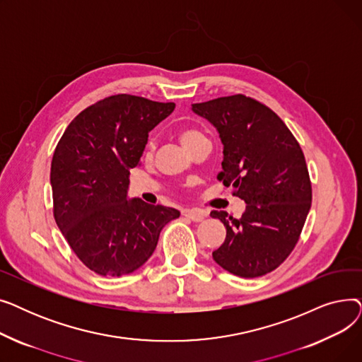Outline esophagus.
Returning <instances> with one entry per match:
<instances>
[{
	"instance_id": "34e87169",
	"label": "esophagus",
	"mask_w": 362,
	"mask_h": 362,
	"mask_svg": "<svg viewBox=\"0 0 362 362\" xmlns=\"http://www.w3.org/2000/svg\"><path fill=\"white\" fill-rule=\"evenodd\" d=\"M185 216L189 218V220H192V221H202L205 217H206V213H204V211H201V210H198V208H194V210H187L186 213H185Z\"/></svg>"
}]
</instances>
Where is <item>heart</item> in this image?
Instances as JSON below:
<instances>
[{
    "label": "heart",
    "mask_w": 362,
    "mask_h": 362,
    "mask_svg": "<svg viewBox=\"0 0 362 362\" xmlns=\"http://www.w3.org/2000/svg\"><path fill=\"white\" fill-rule=\"evenodd\" d=\"M202 138H204L202 133H199L198 130H194V129H185L179 133V141L187 151H191V148L195 145V142ZM152 149H154V144L149 142L148 149H146V156L152 154Z\"/></svg>",
    "instance_id": "b5f03b06"
}]
</instances>
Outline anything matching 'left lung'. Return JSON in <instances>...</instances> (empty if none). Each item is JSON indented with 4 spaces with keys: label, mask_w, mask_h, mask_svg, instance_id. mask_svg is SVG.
Wrapping results in <instances>:
<instances>
[{
    "label": "left lung",
    "mask_w": 362,
    "mask_h": 362,
    "mask_svg": "<svg viewBox=\"0 0 362 362\" xmlns=\"http://www.w3.org/2000/svg\"><path fill=\"white\" fill-rule=\"evenodd\" d=\"M223 142L217 179L246 202L240 218L211 211L226 227L214 261L252 279L276 270L296 246L311 208L313 189L303 152L292 132L262 103L238 93L192 104Z\"/></svg>",
    "instance_id": "obj_1"
}]
</instances>
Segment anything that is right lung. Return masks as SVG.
<instances>
[{"label":"right lung","mask_w":362,"mask_h":362,"mask_svg":"<svg viewBox=\"0 0 362 362\" xmlns=\"http://www.w3.org/2000/svg\"><path fill=\"white\" fill-rule=\"evenodd\" d=\"M175 103L111 95L81 111L54 151V218L86 267L100 276L133 273L154 252L175 208L127 199L130 168L139 165L148 133Z\"/></svg>","instance_id":"1"}]
</instances>
